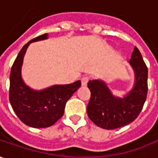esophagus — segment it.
Returning a JSON list of instances; mask_svg holds the SVG:
<instances>
[{
  "label": "esophagus",
  "instance_id": "obj_1",
  "mask_svg": "<svg viewBox=\"0 0 158 158\" xmlns=\"http://www.w3.org/2000/svg\"><path fill=\"white\" fill-rule=\"evenodd\" d=\"M89 81V77H82L81 80V86H87Z\"/></svg>",
  "mask_w": 158,
  "mask_h": 158
}]
</instances>
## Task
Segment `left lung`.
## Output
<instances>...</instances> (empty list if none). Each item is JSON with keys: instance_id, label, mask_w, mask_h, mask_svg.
<instances>
[{"instance_id": "left-lung-1", "label": "left lung", "mask_w": 158, "mask_h": 158, "mask_svg": "<svg viewBox=\"0 0 158 158\" xmlns=\"http://www.w3.org/2000/svg\"><path fill=\"white\" fill-rule=\"evenodd\" d=\"M129 63L135 73V82L131 91L123 97L114 96L105 81L92 80L88 82L91 96L87 113L100 128L115 130L127 125L136 119L143 107L148 92V69L136 47Z\"/></svg>"}]
</instances>
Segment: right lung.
<instances>
[{"mask_svg":"<svg viewBox=\"0 0 158 158\" xmlns=\"http://www.w3.org/2000/svg\"><path fill=\"white\" fill-rule=\"evenodd\" d=\"M48 34L35 37L19 52L10 72L9 101L19 119L33 128H47L59 120L64 113L67 101L81 86V81L70 84L53 85L42 90L33 89L22 77L23 58L31 42L46 40Z\"/></svg>","mask_w":158,"mask_h":158,"instance_id":"1","label":"right lung"}]
</instances>
